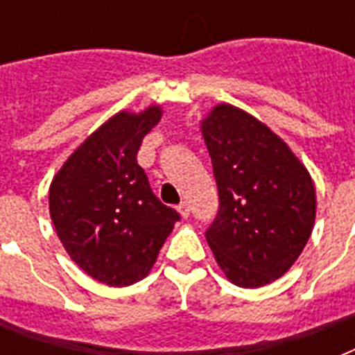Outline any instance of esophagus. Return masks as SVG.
Returning <instances> with one entry per match:
<instances>
[{
  "label": "esophagus",
  "instance_id": "obj_1",
  "mask_svg": "<svg viewBox=\"0 0 355 355\" xmlns=\"http://www.w3.org/2000/svg\"><path fill=\"white\" fill-rule=\"evenodd\" d=\"M177 210H178V214H180V216L184 217V219H186V217L189 216V205H188V202H186V200H182V202H180V205L177 206Z\"/></svg>",
  "mask_w": 355,
  "mask_h": 355
}]
</instances>
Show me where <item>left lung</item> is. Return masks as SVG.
<instances>
[{
	"instance_id": "8db88e82",
	"label": "left lung",
	"mask_w": 355,
	"mask_h": 355,
	"mask_svg": "<svg viewBox=\"0 0 355 355\" xmlns=\"http://www.w3.org/2000/svg\"><path fill=\"white\" fill-rule=\"evenodd\" d=\"M200 128L219 191L206 230L216 261L239 287L272 284L311 236L313 180L286 141L241 108L217 105Z\"/></svg>"
}]
</instances>
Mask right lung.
<instances>
[{
	"label": "right lung",
	"mask_w": 355,
	"mask_h": 355,
	"mask_svg": "<svg viewBox=\"0 0 355 355\" xmlns=\"http://www.w3.org/2000/svg\"><path fill=\"white\" fill-rule=\"evenodd\" d=\"M160 118V107L118 112L75 149L49 188V214L66 252L107 286H132L149 275L180 219L153 193L136 160Z\"/></svg>",
	"instance_id": "obj_1"
}]
</instances>
